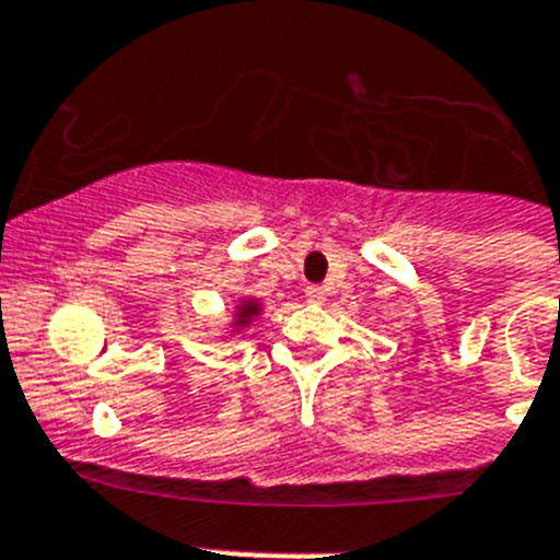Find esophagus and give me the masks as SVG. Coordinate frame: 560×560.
Returning <instances> with one entry per match:
<instances>
[{
  "label": "esophagus",
  "mask_w": 560,
  "mask_h": 560,
  "mask_svg": "<svg viewBox=\"0 0 560 560\" xmlns=\"http://www.w3.org/2000/svg\"><path fill=\"white\" fill-rule=\"evenodd\" d=\"M305 300H308V303H323V300H326V291L319 289V285H308V289H305Z\"/></svg>",
  "instance_id": "34e87169"
}]
</instances>
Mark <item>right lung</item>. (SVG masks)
Segmentation results:
<instances>
[{
	"label": "right lung",
	"mask_w": 560,
	"mask_h": 560,
	"mask_svg": "<svg viewBox=\"0 0 560 560\" xmlns=\"http://www.w3.org/2000/svg\"><path fill=\"white\" fill-rule=\"evenodd\" d=\"M257 312V305H246V308H243V314H246V317H248V314H255Z\"/></svg>",
	"instance_id": "obj_1"
}]
</instances>
